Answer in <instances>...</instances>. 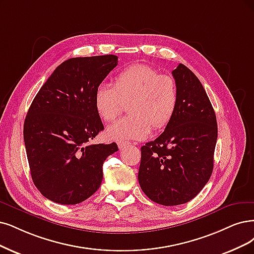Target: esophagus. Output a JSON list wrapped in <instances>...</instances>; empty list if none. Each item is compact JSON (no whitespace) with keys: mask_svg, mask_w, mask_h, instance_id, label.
Here are the masks:
<instances>
[{"mask_svg":"<svg viewBox=\"0 0 254 254\" xmlns=\"http://www.w3.org/2000/svg\"><path fill=\"white\" fill-rule=\"evenodd\" d=\"M129 144L130 143L127 142V141H120V142H118V147H119V149H124L125 147L128 146Z\"/></svg>","mask_w":254,"mask_h":254,"instance_id":"obj_1","label":"esophagus"}]
</instances>
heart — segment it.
I'll list each match as a JSON object with an SVG mask.
<instances>
[{
  "label": "heart",
  "instance_id": "1",
  "mask_svg": "<svg viewBox=\"0 0 254 254\" xmlns=\"http://www.w3.org/2000/svg\"><path fill=\"white\" fill-rule=\"evenodd\" d=\"M127 102L129 116L115 121L106 130L111 140L144 139L151 127L160 129L170 124L178 105L177 82L151 65L136 64L116 75L114 86L101 82L94 93V107L105 121L114 120Z\"/></svg>",
  "mask_w": 254,
  "mask_h": 254
}]
</instances>
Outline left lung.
<instances>
[{
    "label": "left lung",
    "instance_id": "obj_1",
    "mask_svg": "<svg viewBox=\"0 0 254 254\" xmlns=\"http://www.w3.org/2000/svg\"><path fill=\"white\" fill-rule=\"evenodd\" d=\"M178 105L164 132L141 147L138 181L152 201L190 202L208 182L218 138L215 113L201 81L180 64L172 72Z\"/></svg>",
    "mask_w": 254,
    "mask_h": 254
}]
</instances>
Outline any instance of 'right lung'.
I'll return each instance as SVG.
<instances>
[{
    "label": "right lung",
    "mask_w": 254,
    "mask_h": 254,
    "mask_svg": "<svg viewBox=\"0 0 254 254\" xmlns=\"http://www.w3.org/2000/svg\"><path fill=\"white\" fill-rule=\"evenodd\" d=\"M118 64L116 55L73 58L62 63L28 110L24 141L32 181L50 201L78 204L95 192L102 165L115 142L92 144L103 129L94 93Z\"/></svg>",
    "instance_id": "add662e5"
}]
</instances>
